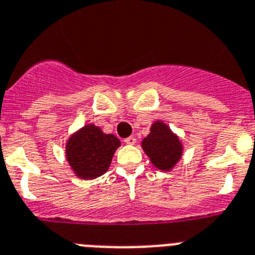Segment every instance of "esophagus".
Listing matches in <instances>:
<instances>
[{
	"instance_id": "1",
	"label": "esophagus",
	"mask_w": 255,
	"mask_h": 255,
	"mask_svg": "<svg viewBox=\"0 0 255 255\" xmlns=\"http://www.w3.org/2000/svg\"><path fill=\"white\" fill-rule=\"evenodd\" d=\"M125 143H126V144H129V145L135 144V143H136V139L134 138V136H129V138H126V139H125Z\"/></svg>"
}]
</instances>
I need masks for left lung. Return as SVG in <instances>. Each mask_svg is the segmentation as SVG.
Returning a JSON list of instances; mask_svg holds the SVG:
<instances>
[{
    "label": "left lung",
    "mask_w": 255,
    "mask_h": 255,
    "mask_svg": "<svg viewBox=\"0 0 255 255\" xmlns=\"http://www.w3.org/2000/svg\"><path fill=\"white\" fill-rule=\"evenodd\" d=\"M142 147L152 164L164 171L171 170L183 152L179 138L162 121L152 124L151 132L143 139Z\"/></svg>",
    "instance_id": "1"
}]
</instances>
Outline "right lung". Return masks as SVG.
Listing matches in <instances>:
<instances>
[{
  "label": "right lung",
  "instance_id": "right-lung-1",
  "mask_svg": "<svg viewBox=\"0 0 255 255\" xmlns=\"http://www.w3.org/2000/svg\"><path fill=\"white\" fill-rule=\"evenodd\" d=\"M120 144L119 138L113 134H104L98 126L90 124L68 139L65 156L77 177L94 179L108 170Z\"/></svg>",
  "mask_w": 255,
  "mask_h": 255
}]
</instances>
